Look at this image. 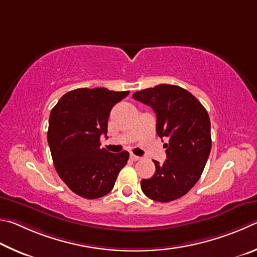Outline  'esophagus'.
Wrapping results in <instances>:
<instances>
[{"mask_svg":"<svg viewBox=\"0 0 257 257\" xmlns=\"http://www.w3.org/2000/svg\"><path fill=\"white\" fill-rule=\"evenodd\" d=\"M130 158H131L133 161H138V160L141 159L140 157H138V156H136V155H131V156H130Z\"/></svg>","mask_w":257,"mask_h":257,"instance_id":"1","label":"esophagus"}]
</instances>
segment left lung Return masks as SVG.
Wrapping results in <instances>:
<instances>
[{
	"mask_svg": "<svg viewBox=\"0 0 257 257\" xmlns=\"http://www.w3.org/2000/svg\"><path fill=\"white\" fill-rule=\"evenodd\" d=\"M133 98L150 106L157 116V134L167 139V160L154 161L156 173L142 179V192L157 202H170L186 194L199 181L211 151V124L203 105L187 90L159 84L140 90Z\"/></svg>",
	"mask_w": 257,
	"mask_h": 257,
	"instance_id": "1",
	"label": "left lung"
}]
</instances>
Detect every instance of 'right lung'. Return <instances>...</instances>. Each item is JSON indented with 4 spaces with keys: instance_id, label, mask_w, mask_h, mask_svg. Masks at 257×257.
<instances>
[{
    "instance_id": "obj_1",
    "label": "right lung",
    "mask_w": 257,
    "mask_h": 257,
    "mask_svg": "<svg viewBox=\"0 0 257 257\" xmlns=\"http://www.w3.org/2000/svg\"><path fill=\"white\" fill-rule=\"evenodd\" d=\"M130 91L80 88L65 93L49 115L47 140L58 176L75 194L93 200L108 194L127 163V151L100 148L111 108ZM107 138V137H106Z\"/></svg>"
}]
</instances>
